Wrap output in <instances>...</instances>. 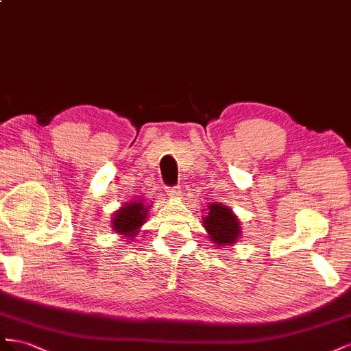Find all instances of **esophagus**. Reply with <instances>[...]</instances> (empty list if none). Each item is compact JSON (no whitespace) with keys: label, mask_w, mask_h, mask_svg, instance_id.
<instances>
[{"label":"esophagus","mask_w":351,"mask_h":351,"mask_svg":"<svg viewBox=\"0 0 351 351\" xmlns=\"http://www.w3.org/2000/svg\"><path fill=\"white\" fill-rule=\"evenodd\" d=\"M167 194L173 198H181L182 197V188L181 186H173L167 188Z\"/></svg>","instance_id":"34e87169"}]
</instances>
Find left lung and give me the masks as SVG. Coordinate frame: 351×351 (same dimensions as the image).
<instances>
[{
  "mask_svg": "<svg viewBox=\"0 0 351 351\" xmlns=\"http://www.w3.org/2000/svg\"><path fill=\"white\" fill-rule=\"evenodd\" d=\"M203 226L210 241L217 248H228L241 238V222L225 204L210 203L203 216Z\"/></svg>",
  "mask_w": 351,
  "mask_h": 351,
  "instance_id": "8db88e82",
  "label": "left lung"
}]
</instances>
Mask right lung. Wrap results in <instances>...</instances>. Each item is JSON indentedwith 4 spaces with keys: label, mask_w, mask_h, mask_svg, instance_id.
Masks as SVG:
<instances>
[{
    "label": "right lung",
    "mask_w": 351,
    "mask_h": 351,
    "mask_svg": "<svg viewBox=\"0 0 351 351\" xmlns=\"http://www.w3.org/2000/svg\"><path fill=\"white\" fill-rule=\"evenodd\" d=\"M149 208H152V204H148L145 198H139L116 210L110 223H112L113 231L123 238L122 241L131 243V239L136 238L139 229L147 222Z\"/></svg>",
    "instance_id": "1"
}]
</instances>
